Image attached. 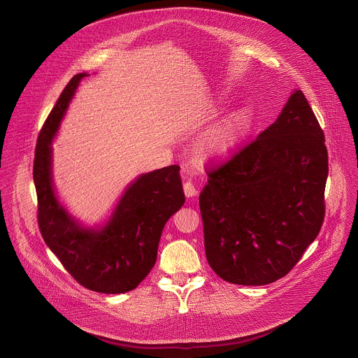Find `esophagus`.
Here are the masks:
<instances>
[{
	"mask_svg": "<svg viewBox=\"0 0 358 358\" xmlns=\"http://www.w3.org/2000/svg\"><path fill=\"white\" fill-rule=\"evenodd\" d=\"M182 188H184V194H185L187 198H192V196L196 195V189H195V187H194V184L191 181H185Z\"/></svg>",
	"mask_w": 358,
	"mask_h": 358,
	"instance_id": "1",
	"label": "esophagus"
}]
</instances>
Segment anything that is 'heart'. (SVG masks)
I'll use <instances>...</instances> for the list:
<instances>
[{
	"mask_svg": "<svg viewBox=\"0 0 358 358\" xmlns=\"http://www.w3.org/2000/svg\"><path fill=\"white\" fill-rule=\"evenodd\" d=\"M252 115L250 105H242L225 115L199 138L202 155L208 159H221L229 155L246 134Z\"/></svg>",
	"mask_w": 358,
	"mask_h": 358,
	"instance_id": "obj_1",
	"label": "heart"
}]
</instances>
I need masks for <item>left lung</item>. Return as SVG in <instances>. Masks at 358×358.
I'll list each match as a JSON object with an SVG mask.
<instances>
[{"instance_id":"1","label":"left lung","mask_w":358,"mask_h":358,"mask_svg":"<svg viewBox=\"0 0 358 358\" xmlns=\"http://www.w3.org/2000/svg\"><path fill=\"white\" fill-rule=\"evenodd\" d=\"M327 174L323 130L294 89L275 123L208 173L199 210L214 272L243 286L287 275L322 228Z\"/></svg>"}]
</instances>
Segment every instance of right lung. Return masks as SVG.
Returning a JSON list of instances; mask_svg holds the SVG:
<instances>
[{
	"label": "right lung",
	"instance_id": "right-lung-1",
	"mask_svg": "<svg viewBox=\"0 0 358 358\" xmlns=\"http://www.w3.org/2000/svg\"><path fill=\"white\" fill-rule=\"evenodd\" d=\"M85 76L71 79L38 137V224L45 243L76 282L93 292L119 294L136 289L155 266L163 228L185 196L180 167L170 166L133 180L103 224L89 227L68 211L54 185L52 141Z\"/></svg>",
	"mask_w": 358,
	"mask_h": 358
}]
</instances>
